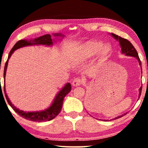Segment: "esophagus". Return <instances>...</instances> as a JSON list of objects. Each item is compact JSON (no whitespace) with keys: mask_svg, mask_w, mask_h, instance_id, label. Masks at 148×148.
I'll use <instances>...</instances> for the list:
<instances>
[{"mask_svg":"<svg viewBox=\"0 0 148 148\" xmlns=\"http://www.w3.org/2000/svg\"><path fill=\"white\" fill-rule=\"evenodd\" d=\"M83 84V80L79 78H76L72 81V86H79Z\"/></svg>","mask_w":148,"mask_h":148,"instance_id":"obj_1","label":"esophagus"}]
</instances>
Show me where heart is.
Returning <instances> with one entry per match:
<instances>
[{"instance_id":"obj_1","label":"heart","mask_w":148,"mask_h":148,"mask_svg":"<svg viewBox=\"0 0 148 148\" xmlns=\"http://www.w3.org/2000/svg\"><path fill=\"white\" fill-rule=\"evenodd\" d=\"M111 47L108 45H103L101 41H88L80 45L71 53V58L75 60L82 61L90 58L97 53L101 59H105L109 56Z\"/></svg>"}]
</instances>
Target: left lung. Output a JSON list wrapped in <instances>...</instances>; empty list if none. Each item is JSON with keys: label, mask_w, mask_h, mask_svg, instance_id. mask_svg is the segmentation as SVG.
Returning a JSON list of instances; mask_svg holds the SVG:
<instances>
[{"label": "left lung", "mask_w": 148, "mask_h": 148, "mask_svg": "<svg viewBox=\"0 0 148 148\" xmlns=\"http://www.w3.org/2000/svg\"><path fill=\"white\" fill-rule=\"evenodd\" d=\"M111 35H112V37H113V38H115L117 41L119 42V43H120V47H121L122 53L125 54V56H132V57L136 58L138 60V62H139V65L140 66V68H141V70H142L141 62H140V58H139V57H138V53H137L136 49L134 47V46L132 45V44L131 43L129 40H126V39L123 38V37L118 36V35H115V34L111 33ZM141 90H142V86L140 88V89H139V97H140V94H141ZM125 114H126V113L123 114L122 115H119V116H118V117H115L113 120H116V119L121 118V117H123V115H125ZM106 121H108V120H106ZM108 121H109V120H108Z\"/></svg>", "instance_id": "8db88e82"}]
</instances>
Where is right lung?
<instances>
[{
	"instance_id": "right-lung-1",
	"label": "right lung",
	"mask_w": 148,
	"mask_h": 148,
	"mask_svg": "<svg viewBox=\"0 0 148 148\" xmlns=\"http://www.w3.org/2000/svg\"><path fill=\"white\" fill-rule=\"evenodd\" d=\"M53 35L55 37H56L57 39L58 37H64V35H62L61 33H54L53 34ZM54 42H55V40L51 39V35H49V34H47V35H42V36L37 37V38L32 39V40H19V41H18L16 44H15L14 47H13V48L12 49L11 51H10L9 55H8V60H7V62L4 68V74H3L4 80H5L6 71L7 68H8V61H9L10 58L11 57V56L12 55V53L14 52L15 50H16V49L19 48H21V47L32 45H45L47 46V47H50V46H53ZM71 88H72V87H71V84H69V83L66 84L64 85V87L59 91V92L56 95V96L55 97V98H54L53 101L51 105L50 106L48 107L47 108H46L44 111L32 112L21 111L19 108H17L16 106H14V105L12 103L11 101H10L9 98H8V95H7L5 86L4 92L6 99L7 101H8V103H9V105L13 108V110H14L16 113H18V114L20 115V116L26 119V120H31V121L33 122H45L53 120V119L55 118L60 113L61 109H62V103H63V99L64 97L67 95L69 92H70Z\"/></svg>"
}]
</instances>
